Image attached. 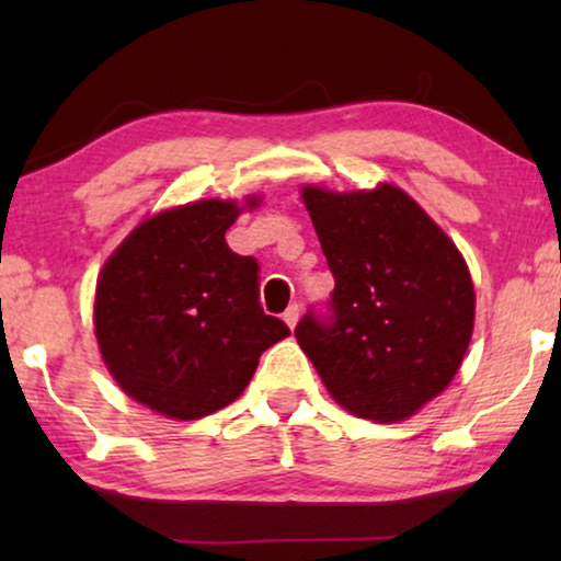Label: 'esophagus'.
Masks as SVG:
<instances>
[{
  "instance_id": "34e87169",
  "label": "esophagus",
  "mask_w": 561,
  "mask_h": 561,
  "mask_svg": "<svg viewBox=\"0 0 561 561\" xmlns=\"http://www.w3.org/2000/svg\"><path fill=\"white\" fill-rule=\"evenodd\" d=\"M298 317H301V309H298V304H290L286 311H283V321H286V324L294 329L296 324H298Z\"/></svg>"
}]
</instances>
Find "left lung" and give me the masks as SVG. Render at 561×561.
I'll use <instances>...</instances> for the list:
<instances>
[{
	"label": "left lung",
	"instance_id": "left-lung-1",
	"mask_svg": "<svg viewBox=\"0 0 561 561\" xmlns=\"http://www.w3.org/2000/svg\"><path fill=\"white\" fill-rule=\"evenodd\" d=\"M334 290L296 340L336 403L396 424L455 378L472 336L474 288L465 257L434 219L382 183L373 191H301Z\"/></svg>",
	"mask_w": 561,
	"mask_h": 561
}]
</instances>
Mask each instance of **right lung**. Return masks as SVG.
<instances>
[{
    "label": "right lung",
    "mask_w": 561,
    "mask_h": 561,
    "mask_svg": "<svg viewBox=\"0 0 561 561\" xmlns=\"http://www.w3.org/2000/svg\"><path fill=\"white\" fill-rule=\"evenodd\" d=\"M257 198H248L255 206ZM240 206L219 198L145 219L106 260L94 327L112 378L137 403L194 421L248 388L290 329L260 306V265L229 250Z\"/></svg>",
    "instance_id": "obj_1"
}]
</instances>
